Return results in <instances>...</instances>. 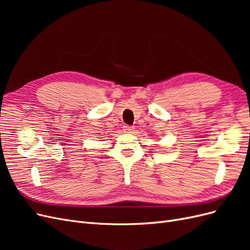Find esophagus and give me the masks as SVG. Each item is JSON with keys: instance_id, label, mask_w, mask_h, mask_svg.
<instances>
[{"instance_id": "1", "label": "esophagus", "mask_w": 250, "mask_h": 250, "mask_svg": "<svg viewBox=\"0 0 250 250\" xmlns=\"http://www.w3.org/2000/svg\"><path fill=\"white\" fill-rule=\"evenodd\" d=\"M123 129H124V132L131 133V132L134 130V127H133V126H130V125H124Z\"/></svg>"}]
</instances>
